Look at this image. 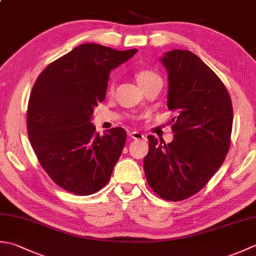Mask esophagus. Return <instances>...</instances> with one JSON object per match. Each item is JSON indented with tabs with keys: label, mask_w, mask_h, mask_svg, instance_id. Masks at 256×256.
<instances>
[{
	"label": "esophagus",
	"mask_w": 256,
	"mask_h": 256,
	"mask_svg": "<svg viewBox=\"0 0 256 256\" xmlns=\"http://www.w3.org/2000/svg\"><path fill=\"white\" fill-rule=\"evenodd\" d=\"M128 134H130V136H131V138H133V140H143L144 138V135L142 133L136 132V131L130 132Z\"/></svg>",
	"instance_id": "34e87169"
}]
</instances>
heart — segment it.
I'll return each mask as SVG.
<instances>
[{"instance_id": "1", "label": "heart", "mask_w": 256, "mask_h": 256, "mask_svg": "<svg viewBox=\"0 0 256 256\" xmlns=\"http://www.w3.org/2000/svg\"><path fill=\"white\" fill-rule=\"evenodd\" d=\"M135 78H136L138 86L142 88V86H144L145 84H150V81H153L155 79H160V76L156 74L153 72H150V70L143 69V70H140V72H136V74H135ZM112 90H113V84L110 86V91H112Z\"/></svg>"}]
</instances>
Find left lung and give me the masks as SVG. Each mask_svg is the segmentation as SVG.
Returning a JSON list of instances; mask_svg holds the SVG:
<instances>
[{"label":"left lung","instance_id":"8db88e82","mask_svg":"<svg viewBox=\"0 0 256 256\" xmlns=\"http://www.w3.org/2000/svg\"><path fill=\"white\" fill-rule=\"evenodd\" d=\"M160 60L167 72V106L178 116L170 143L148 136L144 170L160 197L179 201L198 192L224 162L233 110L224 84L194 52L174 50Z\"/></svg>","mask_w":256,"mask_h":256}]
</instances>
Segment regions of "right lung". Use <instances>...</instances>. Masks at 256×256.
<instances>
[{
    "instance_id": "right-lung-1",
    "label": "right lung",
    "mask_w": 256,
    "mask_h": 256,
    "mask_svg": "<svg viewBox=\"0 0 256 256\" xmlns=\"http://www.w3.org/2000/svg\"><path fill=\"white\" fill-rule=\"evenodd\" d=\"M138 50H116L82 44L42 70L32 86L27 130L40 165L58 186L78 196L96 192L110 179L126 132H96L91 123L104 100L111 70Z\"/></svg>"
}]
</instances>
